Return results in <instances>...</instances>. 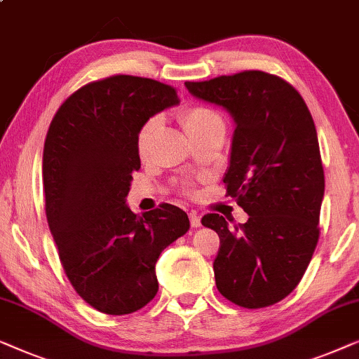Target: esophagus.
Segmentation results:
<instances>
[{
    "mask_svg": "<svg viewBox=\"0 0 359 359\" xmlns=\"http://www.w3.org/2000/svg\"><path fill=\"white\" fill-rule=\"evenodd\" d=\"M189 218H190L191 228H200V226H201V219H200L198 213H195V211H191V213L189 215Z\"/></svg>",
    "mask_w": 359,
    "mask_h": 359,
    "instance_id": "1",
    "label": "esophagus"
}]
</instances>
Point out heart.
<instances>
[{
	"label": "heart",
	"instance_id": "1",
	"mask_svg": "<svg viewBox=\"0 0 359 359\" xmlns=\"http://www.w3.org/2000/svg\"><path fill=\"white\" fill-rule=\"evenodd\" d=\"M179 118L185 133L191 140L198 138V136L216 128H224L223 118L213 109L206 107V105H189V107L182 110ZM161 123H163V120H161L159 115H154V117L146 120L138 130V135H136V151H138L141 159H146L149 156L151 146H153V141L161 128Z\"/></svg>",
	"mask_w": 359,
	"mask_h": 359
}]
</instances>
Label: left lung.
<instances>
[{"instance_id": "obj_1", "label": "left lung", "mask_w": 359, "mask_h": 359, "mask_svg": "<svg viewBox=\"0 0 359 359\" xmlns=\"http://www.w3.org/2000/svg\"><path fill=\"white\" fill-rule=\"evenodd\" d=\"M185 88L236 123L223 180L249 219L201 218L219 236L216 287L247 309L275 304L301 281L319 241L325 179L314 120L301 94L275 74L252 69Z\"/></svg>"}]
</instances>
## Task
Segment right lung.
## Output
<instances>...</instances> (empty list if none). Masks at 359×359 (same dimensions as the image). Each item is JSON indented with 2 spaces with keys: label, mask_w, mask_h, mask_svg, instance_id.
<instances>
[{
  "label": "right lung",
  "mask_w": 359,
  "mask_h": 359,
  "mask_svg": "<svg viewBox=\"0 0 359 359\" xmlns=\"http://www.w3.org/2000/svg\"><path fill=\"white\" fill-rule=\"evenodd\" d=\"M179 104L174 88L115 74L73 93L55 114L43 146L45 213L60 262L83 299L104 314L141 309L158 292L156 262L190 228L169 203L143 216L127 205L141 168L136 135Z\"/></svg>",
  "instance_id": "add662e5"
}]
</instances>
